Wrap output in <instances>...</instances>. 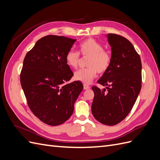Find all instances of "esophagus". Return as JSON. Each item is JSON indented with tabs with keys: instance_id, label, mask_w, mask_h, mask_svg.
Masks as SVG:
<instances>
[{
	"instance_id": "obj_1",
	"label": "esophagus",
	"mask_w": 160,
	"mask_h": 160,
	"mask_svg": "<svg viewBox=\"0 0 160 160\" xmlns=\"http://www.w3.org/2000/svg\"><path fill=\"white\" fill-rule=\"evenodd\" d=\"M89 88H90V86H89L88 85L83 84V89H84L85 90H86V89H89Z\"/></svg>"
}]
</instances>
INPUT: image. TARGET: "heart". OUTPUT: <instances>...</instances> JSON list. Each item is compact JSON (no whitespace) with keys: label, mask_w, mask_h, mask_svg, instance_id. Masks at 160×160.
<instances>
[{"label":"heart","mask_w":160,"mask_h":160,"mask_svg":"<svg viewBox=\"0 0 160 160\" xmlns=\"http://www.w3.org/2000/svg\"><path fill=\"white\" fill-rule=\"evenodd\" d=\"M81 55L88 58L86 67L79 69L74 74V79L85 84H89L98 75L103 74L107 71L111 63L110 53L103 46L92 38H87L79 45V52L70 49L66 53L65 62L71 69H77L81 62Z\"/></svg>","instance_id":"obj_1"}]
</instances>
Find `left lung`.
Here are the masks:
<instances>
[{
	"mask_svg": "<svg viewBox=\"0 0 160 160\" xmlns=\"http://www.w3.org/2000/svg\"><path fill=\"white\" fill-rule=\"evenodd\" d=\"M111 47V63L98 83L107 86L101 89L93 86L94 98L91 111L100 123L115 125L132 109L142 88V62L129 40L117 34H108Z\"/></svg>",
	"mask_w": 160,
	"mask_h": 160,
	"instance_id": "8db88e82",
	"label": "left lung"
}]
</instances>
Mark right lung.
<instances>
[{
	"mask_svg": "<svg viewBox=\"0 0 160 160\" xmlns=\"http://www.w3.org/2000/svg\"><path fill=\"white\" fill-rule=\"evenodd\" d=\"M75 40L47 35L38 40L24 59L20 81L28 108L42 122L59 125L73 113L74 103L83 89L65 62Z\"/></svg>",
	"mask_w": 160,
	"mask_h": 160,
	"instance_id": "right-lung-1",
	"label": "right lung"
}]
</instances>
